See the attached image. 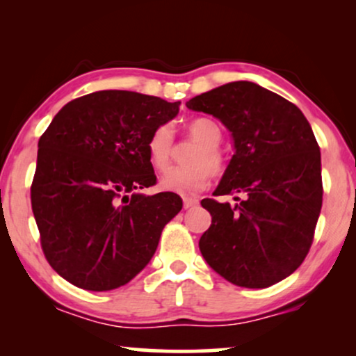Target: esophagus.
I'll list each match as a JSON object with an SVG mask.
<instances>
[{
  "label": "esophagus",
  "mask_w": 356,
  "mask_h": 356,
  "mask_svg": "<svg viewBox=\"0 0 356 356\" xmlns=\"http://www.w3.org/2000/svg\"><path fill=\"white\" fill-rule=\"evenodd\" d=\"M183 204H184V209H189V207L197 206L199 201H197L196 197H188V196H184V197H183Z\"/></svg>",
  "instance_id": "34e87169"
}]
</instances>
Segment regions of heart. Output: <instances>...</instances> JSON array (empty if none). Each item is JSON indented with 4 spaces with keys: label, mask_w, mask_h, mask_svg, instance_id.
<instances>
[{
    "label": "heart",
    "mask_w": 356,
    "mask_h": 356,
    "mask_svg": "<svg viewBox=\"0 0 356 356\" xmlns=\"http://www.w3.org/2000/svg\"><path fill=\"white\" fill-rule=\"evenodd\" d=\"M186 133L197 147L189 154L188 167L175 168L162 178L163 189L178 193H194L206 186L209 173L218 175L223 170V155L218 149L222 129L211 118H194L186 124ZM147 157L157 172H165L172 165L175 155V138L170 124H160L147 139Z\"/></svg>",
    "instance_id": "b5f03b06"
}]
</instances>
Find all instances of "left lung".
Returning <instances> with one entry per match:
<instances>
[{
    "label": "left lung",
    "instance_id": "left-lung-1",
    "mask_svg": "<svg viewBox=\"0 0 356 356\" xmlns=\"http://www.w3.org/2000/svg\"><path fill=\"white\" fill-rule=\"evenodd\" d=\"M186 106L232 133L235 154L213 196H243L235 206L202 199L212 223L201 254L233 285L267 289L293 274L313 243L323 207L313 129L298 106L250 81L216 87Z\"/></svg>",
    "mask_w": 356,
    "mask_h": 356
}]
</instances>
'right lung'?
<instances>
[{
    "instance_id": "right-lung-1",
    "label": "right lung",
    "mask_w": 356,
    "mask_h": 356,
    "mask_svg": "<svg viewBox=\"0 0 356 356\" xmlns=\"http://www.w3.org/2000/svg\"><path fill=\"white\" fill-rule=\"evenodd\" d=\"M178 105L100 90L66 104L42 134L32 211L47 261L70 284L118 289L152 259L183 201L175 193H140L157 181L145 145Z\"/></svg>"
}]
</instances>
